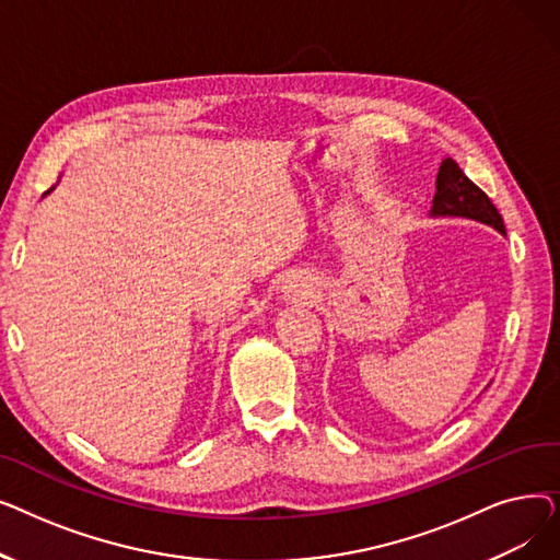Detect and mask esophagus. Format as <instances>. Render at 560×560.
<instances>
[{
    "label": "esophagus",
    "instance_id": "34e87169",
    "mask_svg": "<svg viewBox=\"0 0 560 560\" xmlns=\"http://www.w3.org/2000/svg\"><path fill=\"white\" fill-rule=\"evenodd\" d=\"M281 292H283V295H285L288 300H295V302H300V300H308V298H313L315 288H313V283H311V279H308V277L295 275V277H290V279H285V281H283Z\"/></svg>",
    "mask_w": 560,
    "mask_h": 560
}]
</instances>
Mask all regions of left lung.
Instances as JSON below:
<instances>
[{
    "label": "left lung",
    "mask_w": 560,
    "mask_h": 560,
    "mask_svg": "<svg viewBox=\"0 0 560 560\" xmlns=\"http://www.w3.org/2000/svg\"><path fill=\"white\" fill-rule=\"evenodd\" d=\"M429 215L475 220L506 235L504 220L494 209V203L488 199V195L479 186H475L467 179L465 172L458 167L454 159H445L440 163V170L435 176L433 206Z\"/></svg>",
    "instance_id": "left-lung-1"
}]
</instances>
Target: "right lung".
<instances>
[{
  "label": "right lung",
  "mask_w": 560,
  "mask_h": 560,
  "mask_svg": "<svg viewBox=\"0 0 560 560\" xmlns=\"http://www.w3.org/2000/svg\"><path fill=\"white\" fill-rule=\"evenodd\" d=\"M51 190H54V188H51Z\"/></svg>",
  "instance_id": "add662e5"
}]
</instances>
